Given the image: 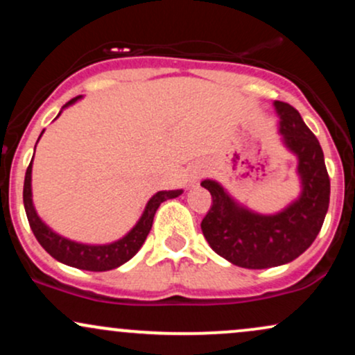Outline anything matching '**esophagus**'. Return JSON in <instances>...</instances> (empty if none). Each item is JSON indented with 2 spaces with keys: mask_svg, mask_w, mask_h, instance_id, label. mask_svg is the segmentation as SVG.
Wrapping results in <instances>:
<instances>
[{
  "mask_svg": "<svg viewBox=\"0 0 355 355\" xmlns=\"http://www.w3.org/2000/svg\"><path fill=\"white\" fill-rule=\"evenodd\" d=\"M202 175H203V170H202V168H198V166H195V168L191 170V175H190V180H191V183H195V182L200 180Z\"/></svg>",
  "mask_w": 355,
  "mask_h": 355,
  "instance_id": "esophagus-1",
  "label": "esophagus"
}]
</instances>
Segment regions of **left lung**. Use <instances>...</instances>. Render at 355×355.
I'll return each mask as SVG.
<instances>
[{"label":"left lung","instance_id":"obj_1","mask_svg":"<svg viewBox=\"0 0 355 355\" xmlns=\"http://www.w3.org/2000/svg\"><path fill=\"white\" fill-rule=\"evenodd\" d=\"M280 144L297 158L300 191L275 214H260L240 203L217 180L200 185L211 195L202 220L209 245L230 263L243 268H268L302 255L322 229L331 197V180L319 140L292 105L274 101Z\"/></svg>","mask_w":355,"mask_h":355}]
</instances>
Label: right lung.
I'll return each instance as SVG.
<instances>
[{"mask_svg": "<svg viewBox=\"0 0 355 355\" xmlns=\"http://www.w3.org/2000/svg\"><path fill=\"white\" fill-rule=\"evenodd\" d=\"M81 98H83V96H76V98L68 101L67 105H63V108L60 110L58 116L61 115V112H63L64 108L71 107V105H75L76 101ZM42 135H40V138H42ZM36 144H38V141H36ZM31 172H33V160L30 162L26 175H24L23 203H24V210H26L28 222H30V227L31 230H33L36 240H38L40 245H42L44 250L53 257V259L58 260V262L64 263V266H70L75 268H81V270H89V272L113 270V268L123 266L125 262H128L132 257H135L137 252L140 250L141 245H144L150 229H152L153 217L155 214H157L160 203L165 200H170V198L180 197L183 193V190L157 191V193L146 202L144 214H141V217L138 218V222L132 227V229L126 232L123 237L110 243H83V242H76V240L67 239L63 237V235L56 234V232L53 230L42 217H40L33 203Z\"/></svg>", "mask_w": 355, "mask_h": 355, "instance_id": "right-lung-1", "label": "right lung"}]
</instances>
